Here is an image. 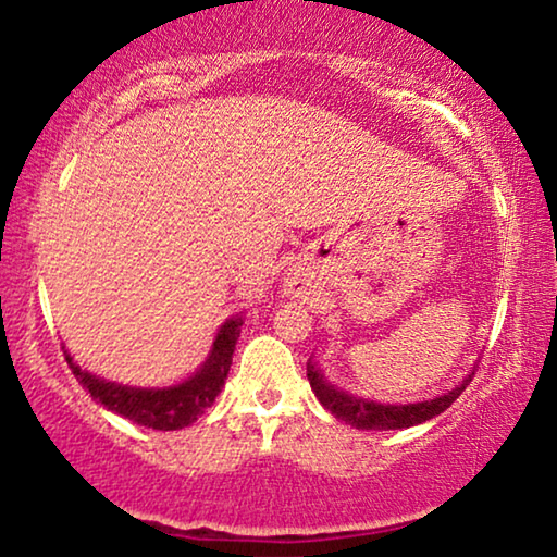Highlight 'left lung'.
I'll return each instance as SVG.
<instances>
[{
	"label": "left lung",
	"mask_w": 557,
	"mask_h": 557,
	"mask_svg": "<svg viewBox=\"0 0 557 557\" xmlns=\"http://www.w3.org/2000/svg\"><path fill=\"white\" fill-rule=\"evenodd\" d=\"M307 377L319 403H322L326 410H332L334 416L342 418L345 423L362 431H393V429H410V425L431 421L433 416L444 413V410L451 406L463 391H467V385L471 383V377H474V372H471L461 385H456L454 391L438 395V398L433 400L408 403V406H385V403L364 400V398H357V395L339 391V387L326 383L324 375L314 368V362L311 360L307 362Z\"/></svg>",
	"instance_id": "left-lung-1"
}]
</instances>
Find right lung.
Masks as SVG:
<instances>
[{"mask_svg": "<svg viewBox=\"0 0 557 557\" xmlns=\"http://www.w3.org/2000/svg\"><path fill=\"white\" fill-rule=\"evenodd\" d=\"M240 317L227 319L220 326L208 362L193 377H187L185 383L172 387H132L109 383V380L81 370L71 355H65V360L71 364L73 375L78 377V383L90 393V398L113 410V413L124 416L139 425H147V429L177 431L195 423L197 416H202V410L215 403L220 387L225 385L227 370L233 364L235 342L240 337Z\"/></svg>", "mask_w": 557, "mask_h": 557, "instance_id": "right-lung-1", "label": "right lung"}]
</instances>
